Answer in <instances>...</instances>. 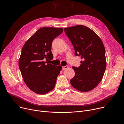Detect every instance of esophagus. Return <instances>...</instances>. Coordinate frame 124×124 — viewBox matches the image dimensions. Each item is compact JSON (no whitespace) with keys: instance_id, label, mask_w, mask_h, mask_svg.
<instances>
[{"instance_id":"34e87169","label":"esophagus","mask_w":124,"mask_h":124,"mask_svg":"<svg viewBox=\"0 0 124 124\" xmlns=\"http://www.w3.org/2000/svg\"><path fill=\"white\" fill-rule=\"evenodd\" d=\"M68 67H69L68 66H63V67H62V70H66L67 68H68Z\"/></svg>"}]
</instances>
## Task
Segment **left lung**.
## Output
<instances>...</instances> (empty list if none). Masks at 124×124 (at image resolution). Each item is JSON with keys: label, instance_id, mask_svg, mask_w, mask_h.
Here are the masks:
<instances>
[{"label": "left lung", "instance_id": "8db88e82", "mask_svg": "<svg viewBox=\"0 0 124 124\" xmlns=\"http://www.w3.org/2000/svg\"><path fill=\"white\" fill-rule=\"evenodd\" d=\"M64 31L74 46L75 55L82 60L78 68L72 67L75 76L70 83L81 92L90 91L100 83L106 67L102 41L94 31L84 25L65 28Z\"/></svg>", "mask_w": 124, "mask_h": 124}]
</instances>
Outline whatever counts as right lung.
I'll return each instance as SVG.
<instances>
[{
  "instance_id": "1",
  "label": "right lung",
  "mask_w": 124,
  "mask_h": 124,
  "mask_svg": "<svg viewBox=\"0 0 124 124\" xmlns=\"http://www.w3.org/2000/svg\"><path fill=\"white\" fill-rule=\"evenodd\" d=\"M63 30L59 28H41L26 41L22 49L19 67L25 83L35 93L45 94L55 87L62 67L48 63L44 59H53L52 41Z\"/></svg>"
}]
</instances>
